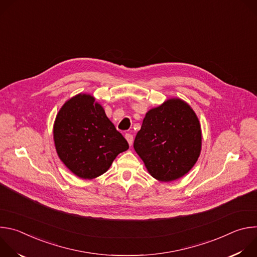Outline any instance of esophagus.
I'll return each mask as SVG.
<instances>
[{"label":"esophagus","mask_w":257,"mask_h":257,"mask_svg":"<svg viewBox=\"0 0 257 257\" xmlns=\"http://www.w3.org/2000/svg\"><path fill=\"white\" fill-rule=\"evenodd\" d=\"M125 138H126V140L128 141V143H129V145L131 146L132 145V143H133V136L131 135V134H129V133H127L126 135H125Z\"/></svg>","instance_id":"esophagus-1"}]
</instances>
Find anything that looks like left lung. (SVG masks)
<instances>
[{"label": "left lung", "instance_id": "1", "mask_svg": "<svg viewBox=\"0 0 257 257\" xmlns=\"http://www.w3.org/2000/svg\"><path fill=\"white\" fill-rule=\"evenodd\" d=\"M201 144V127L193 108L172 97L145 114L133 148L151 176L172 182L193 168Z\"/></svg>", "mask_w": 257, "mask_h": 257}]
</instances>
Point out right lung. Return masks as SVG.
I'll list each match as a JSON object with an SVG mask.
<instances>
[{
    "instance_id": "obj_1",
    "label": "right lung",
    "mask_w": 257,
    "mask_h": 257,
    "mask_svg": "<svg viewBox=\"0 0 257 257\" xmlns=\"http://www.w3.org/2000/svg\"><path fill=\"white\" fill-rule=\"evenodd\" d=\"M56 152L75 176L91 180L104 174L128 142L106 117L102 105L88 93L69 98L56 116Z\"/></svg>"
}]
</instances>
